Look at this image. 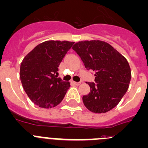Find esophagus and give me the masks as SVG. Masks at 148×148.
<instances>
[{
	"mask_svg": "<svg viewBox=\"0 0 148 148\" xmlns=\"http://www.w3.org/2000/svg\"><path fill=\"white\" fill-rule=\"evenodd\" d=\"M71 83H72L74 85H76V86H79V85L81 84V82H73L72 81V82H71Z\"/></svg>",
	"mask_w": 148,
	"mask_h": 148,
	"instance_id": "obj_1",
	"label": "esophagus"
}]
</instances>
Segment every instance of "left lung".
I'll list each match as a JSON object with an SVG mask.
<instances>
[{
  "label": "left lung",
  "instance_id": "1",
  "mask_svg": "<svg viewBox=\"0 0 148 148\" xmlns=\"http://www.w3.org/2000/svg\"><path fill=\"white\" fill-rule=\"evenodd\" d=\"M72 49L81 57L87 70L95 71V83L88 82L91 91L82 98L90 111H111L126 93L131 71L126 59L106 42L81 41Z\"/></svg>",
  "mask_w": 148,
  "mask_h": 148
}]
</instances>
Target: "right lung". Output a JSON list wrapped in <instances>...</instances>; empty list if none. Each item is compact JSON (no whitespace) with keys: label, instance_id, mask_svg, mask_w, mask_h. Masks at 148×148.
<instances>
[{"label":"right lung","instance_id":"obj_1","mask_svg":"<svg viewBox=\"0 0 148 148\" xmlns=\"http://www.w3.org/2000/svg\"><path fill=\"white\" fill-rule=\"evenodd\" d=\"M74 42L49 40L38 45L25 57L20 78L31 101L44 108L55 107L63 100L69 82L55 75Z\"/></svg>","mask_w":148,"mask_h":148}]
</instances>
